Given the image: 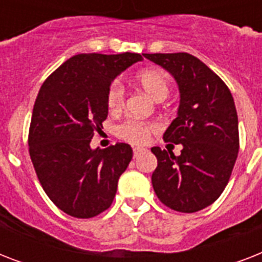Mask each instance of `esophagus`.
I'll return each instance as SVG.
<instances>
[{
  "label": "esophagus",
  "mask_w": 262,
  "mask_h": 262,
  "mask_svg": "<svg viewBox=\"0 0 262 262\" xmlns=\"http://www.w3.org/2000/svg\"><path fill=\"white\" fill-rule=\"evenodd\" d=\"M143 152H144L143 148H135V149H133V155H135V158H137V156L141 155Z\"/></svg>",
  "instance_id": "34e87169"
}]
</instances>
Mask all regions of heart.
<instances>
[{"instance_id":"b5f03b06","label":"heart","mask_w":262,"mask_h":262,"mask_svg":"<svg viewBox=\"0 0 262 262\" xmlns=\"http://www.w3.org/2000/svg\"><path fill=\"white\" fill-rule=\"evenodd\" d=\"M136 84L155 102H162L170 94V81L167 75L159 69H145L136 76ZM125 90L119 81H114L107 92V106L111 111H119L123 107ZM152 123L139 121H126L118 127V133L122 139L135 144H144L148 141L149 132L155 129Z\"/></svg>"}]
</instances>
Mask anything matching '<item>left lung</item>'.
<instances>
[{"instance_id":"obj_1","label":"left lung","mask_w":262,"mask_h":262,"mask_svg":"<svg viewBox=\"0 0 262 262\" xmlns=\"http://www.w3.org/2000/svg\"><path fill=\"white\" fill-rule=\"evenodd\" d=\"M166 69L179 90L177 118L164 141L182 144L181 155L154 147L158 167L152 186L174 211H201L219 199L239 151L238 115L232 95L219 76L187 53L143 54Z\"/></svg>"}]
</instances>
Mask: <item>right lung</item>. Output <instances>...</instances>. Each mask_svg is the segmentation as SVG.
<instances>
[{"label": "right lung", "instance_id": "1", "mask_svg": "<svg viewBox=\"0 0 262 262\" xmlns=\"http://www.w3.org/2000/svg\"><path fill=\"white\" fill-rule=\"evenodd\" d=\"M139 61L143 57L136 53L75 55L39 90L28 137L31 160L49 199L73 217L106 211L133 158L129 144L94 149L91 139L108 114L111 83Z\"/></svg>", "mask_w": 262, "mask_h": 262}]
</instances>
